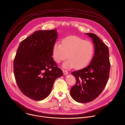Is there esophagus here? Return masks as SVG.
<instances>
[{
	"instance_id": "esophagus-1",
	"label": "esophagus",
	"mask_w": 125,
	"mask_h": 125,
	"mask_svg": "<svg viewBox=\"0 0 125 125\" xmlns=\"http://www.w3.org/2000/svg\"><path fill=\"white\" fill-rule=\"evenodd\" d=\"M63 73L65 75H67L68 74V72L67 71V70H63Z\"/></svg>"
}]
</instances>
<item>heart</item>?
Segmentation results:
<instances>
[{
	"instance_id": "b5f03b06",
	"label": "heart",
	"mask_w": 125,
	"mask_h": 125,
	"mask_svg": "<svg viewBox=\"0 0 125 125\" xmlns=\"http://www.w3.org/2000/svg\"><path fill=\"white\" fill-rule=\"evenodd\" d=\"M94 47L93 43L77 36H69L62 40L61 44L54 43L52 57L56 63H59L68 59L63 64V67L77 69L88 65L94 56Z\"/></svg>"
}]
</instances>
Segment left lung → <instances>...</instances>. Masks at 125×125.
I'll list each match as a JSON object with an SVG mask.
<instances>
[{
	"instance_id": "obj_1",
	"label": "left lung",
	"mask_w": 125,
	"mask_h": 125,
	"mask_svg": "<svg viewBox=\"0 0 125 125\" xmlns=\"http://www.w3.org/2000/svg\"><path fill=\"white\" fill-rule=\"evenodd\" d=\"M85 34L94 44V56L88 66L72 73L76 84L70 91L73 99L81 103L93 101L102 93L108 82L110 69L108 46L95 34Z\"/></svg>"
}]
</instances>
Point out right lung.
<instances>
[{"label": "right lung", "mask_w": 125, "mask_h": 125, "mask_svg": "<svg viewBox=\"0 0 125 125\" xmlns=\"http://www.w3.org/2000/svg\"><path fill=\"white\" fill-rule=\"evenodd\" d=\"M56 30L38 31L21 41L14 61L16 83L21 92L35 101L51 94L55 80L63 75L52 55Z\"/></svg>", "instance_id": "right-lung-1"}]
</instances>
